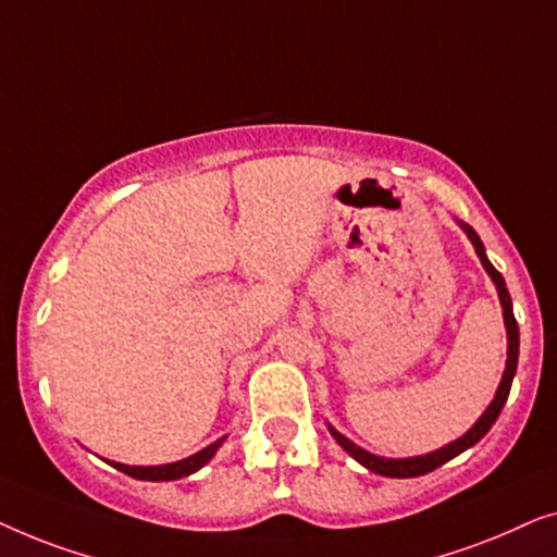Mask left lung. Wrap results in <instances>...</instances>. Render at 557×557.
Returning a JSON list of instances; mask_svg holds the SVG:
<instances>
[{
	"label": "left lung",
	"instance_id": "left-lung-1",
	"mask_svg": "<svg viewBox=\"0 0 557 557\" xmlns=\"http://www.w3.org/2000/svg\"><path fill=\"white\" fill-rule=\"evenodd\" d=\"M463 233L469 235L471 246H474L479 261H482V265L486 269V273H490L494 286H497V294H499V301H502V314H505V326H507V368H505V375H502V383L497 387V395H494V400L490 403V408L484 410L482 418L471 425V429L463 433L461 438L451 441V444H446L444 448H438V451H431L425 456H410V459H385V456H375L370 451H364V448H360L357 444H352L347 436H342V433L337 429H332L330 425V433L334 436V441L345 448V451L352 456L355 461H360L364 469L375 471V474L380 476H393V479H408V476H421V474H429V471L438 469L441 463L451 461L454 456H459L461 451H467V448H471L476 444V441H482V436L486 431L492 429L494 421H497L502 408H505L507 403V395H509V387H512V377L517 372V355H520V330H517V319H515V311H512V299H509V292H507V284L505 278H502V273L494 269V265L490 263V258H486L484 253V243L479 240V235L474 233V227L471 225H463Z\"/></svg>",
	"mask_w": 557,
	"mask_h": 557
}]
</instances>
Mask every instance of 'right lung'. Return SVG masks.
Instances as JSON below:
<instances>
[{
    "label": "right lung",
    "instance_id": "right-lung-1",
    "mask_svg": "<svg viewBox=\"0 0 557 557\" xmlns=\"http://www.w3.org/2000/svg\"><path fill=\"white\" fill-rule=\"evenodd\" d=\"M223 438L212 441L208 448H202V451H197L193 456H187V459L182 461H174V463H162V467H126V463H119V461H109L113 469L124 471V474L134 476V479H141V482H172V479H182V476H189L195 474L197 469H202L205 463H208L212 456L220 446H223Z\"/></svg>",
    "mask_w": 557,
    "mask_h": 557
}]
</instances>
